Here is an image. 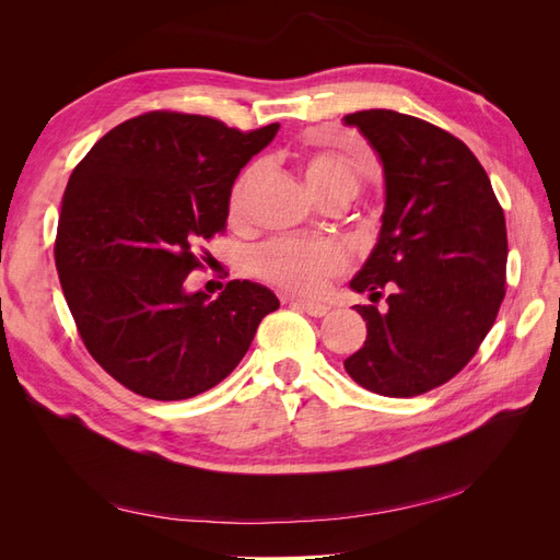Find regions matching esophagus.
I'll list each match as a JSON object with an SVG mask.
<instances>
[{"label": "esophagus", "mask_w": 560, "mask_h": 560, "mask_svg": "<svg viewBox=\"0 0 560 560\" xmlns=\"http://www.w3.org/2000/svg\"><path fill=\"white\" fill-rule=\"evenodd\" d=\"M284 301H290L292 306L301 308L303 313H308L311 317H325V315L329 313V306H327V303H319V301H306V299H294V296L284 299Z\"/></svg>", "instance_id": "obj_1"}]
</instances>
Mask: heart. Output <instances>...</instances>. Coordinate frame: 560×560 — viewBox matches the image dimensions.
<instances>
[{
	"instance_id": "obj_1",
	"label": "heart",
	"mask_w": 560,
	"mask_h": 560,
	"mask_svg": "<svg viewBox=\"0 0 560 560\" xmlns=\"http://www.w3.org/2000/svg\"><path fill=\"white\" fill-rule=\"evenodd\" d=\"M301 175L317 200L329 196L358 194V173L343 159L313 151L301 159ZM261 177V165H249L233 182L229 194V210L233 217L245 212V200L252 184ZM350 252L336 241L306 238H273L249 254V268L259 280L294 294H319L327 282L346 273Z\"/></svg>"
}]
</instances>
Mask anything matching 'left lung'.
<instances>
[{"mask_svg":"<svg viewBox=\"0 0 560 560\" xmlns=\"http://www.w3.org/2000/svg\"><path fill=\"white\" fill-rule=\"evenodd\" d=\"M374 147L385 175L378 243L350 280L387 311L354 306L364 346L348 376L383 397L444 385L493 327L506 280V226L493 186L469 147L422 118L393 109L343 116Z\"/></svg>","mask_w":560,"mask_h":560,"instance_id":"8db88e82","label":"left lung"}]
</instances>
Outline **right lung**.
Wrapping results in <instances>:
<instances>
[{"mask_svg":"<svg viewBox=\"0 0 560 560\" xmlns=\"http://www.w3.org/2000/svg\"><path fill=\"white\" fill-rule=\"evenodd\" d=\"M280 124L243 132L198 114L149 112L112 128L62 196L56 268L93 360L135 395L196 397L238 366L280 308L264 284L231 280L214 301L186 292L198 247L224 231L229 194Z\"/></svg>","mask_w":560,"mask_h":560,"instance_id":"add662e5","label":"right lung"}]
</instances>
